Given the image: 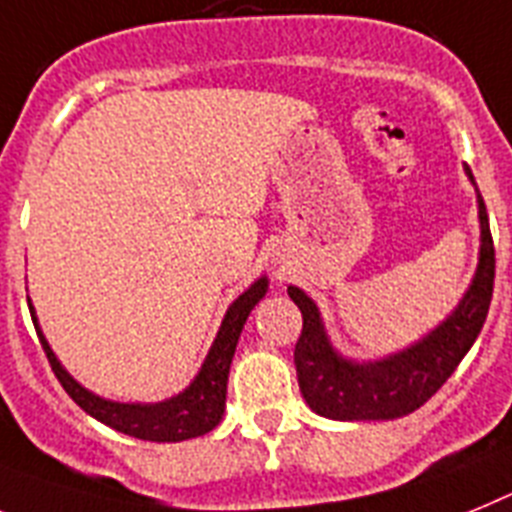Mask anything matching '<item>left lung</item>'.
<instances>
[{
	"label": "left lung",
	"instance_id": "8db88e82",
	"mask_svg": "<svg viewBox=\"0 0 512 512\" xmlns=\"http://www.w3.org/2000/svg\"><path fill=\"white\" fill-rule=\"evenodd\" d=\"M466 174L474 182L468 166ZM479 221H482V257L463 302L424 341L382 362L354 364L338 356L330 349L315 302L304 291L289 286V296L302 312V336L296 341L294 364L299 390L309 409L341 422L395 419L424 406L445 385L468 349L474 346L476 336L482 333L492 302V289H495V242H492L482 195H479Z\"/></svg>",
	"mask_w": 512,
	"mask_h": 512
}]
</instances>
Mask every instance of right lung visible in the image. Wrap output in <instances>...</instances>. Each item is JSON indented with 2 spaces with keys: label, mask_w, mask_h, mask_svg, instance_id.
Returning a JSON list of instances; mask_svg holds the SVG:
<instances>
[{
  "label": "right lung",
  "mask_w": 512,
  "mask_h": 512,
  "mask_svg": "<svg viewBox=\"0 0 512 512\" xmlns=\"http://www.w3.org/2000/svg\"><path fill=\"white\" fill-rule=\"evenodd\" d=\"M265 289H268V281L260 278V281L252 283V286L231 304L229 312H226V317H223L221 322L216 343L210 346L208 359H205L200 375L195 377V382H192L190 388L176 395V398H171V401L148 403V406H140V403L103 401L98 395L80 388V385L64 372L62 364L57 362V356H54V351L49 349V343H46V338L41 336V330H38L36 312H33L30 304L28 307L30 317H33V325H36L38 341L44 346L46 359H49L54 375H57V380L62 382V388L67 390V395H70L72 401H75L85 414H90L93 419L103 422L106 427L117 429V432L137 437V440L179 442L205 435V432H210V429L221 422L223 409H226V382H229V367L231 359H234L236 341H239V333H242L244 322H247L252 307L265 296Z\"/></svg>",
  "instance_id": "obj_1"
}]
</instances>
